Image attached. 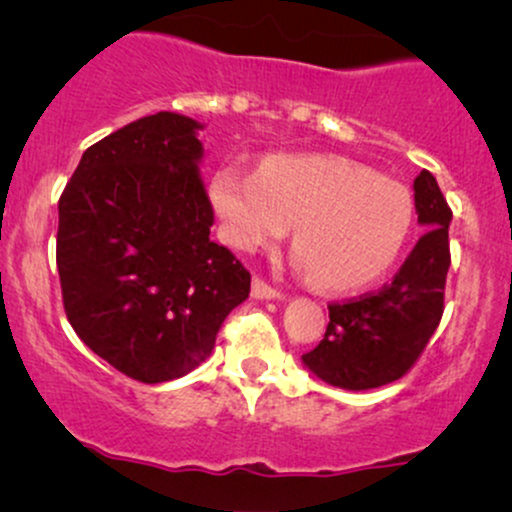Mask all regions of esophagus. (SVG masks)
I'll return each mask as SVG.
<instances>
[{
    "label": "esophagus",
    "instance_id": "obj_1",
    "mask_svg": "<svg viewBox=\"0 0 512 512\" xmlns=\"http://www.w3.org/2000/svg\"><path fill=\"white\" fill-rule=\"evenodd\" d=\"M252 298H281V291H276L274 286H269L267 281L255 276L252 279Z\"/></svg>",
    "mask_w": 512,
    "mask_h": 512
}]
</instances>
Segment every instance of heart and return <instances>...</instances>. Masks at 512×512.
Returning a JSON list of instances; mask_svg holds the SVG:
<instances>
[{
	"label": "heart",
	"mask_w": 512,
	"mask_h": 512,
	"mask_svg": "<svg viewBox=\"0 0 512 512\" xmlns=\"http://www.w3.org/2000/svg\"><path fill=\"white\" fill-rule=\"evenodd\" d=\"M209 199L223 240L240 252L269 248L293 226L296 260L325 291H354L380 279L414 223L402 182L325 154L267 156L255 175L219 168Z\"/></svg>",
	"instance_id": "b5f03b06"
}]
</instances>
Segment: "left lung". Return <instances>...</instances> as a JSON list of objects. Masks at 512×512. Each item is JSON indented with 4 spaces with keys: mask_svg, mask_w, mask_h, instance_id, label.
I'll return each instance as SVG.
<instances>
[{
    "mask_svg": "<svg viewBox=\"0 0 512 512\" xmlns=\"http://www.w3.org/2000/svg\"><path fill=\"white\" fill-rule=\"evenodd\" d=\"M414 207L424 236L380 291L330 303L325 339L303 354L320 380L344 390H373L407 375L424 354L445 308L452 211L436 178L421 170Z\"/></svg>",
    "mask_w": 512,
    "mask_h": 512,
    "instance_id": "8db88e82",
    "label": "left lung"
}]
</instances>
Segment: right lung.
<instances>
[{
    "label": "right lung",
    "instance_id": "right-lung-1",
    "mask_svg": "<svg viewBox=\"0 0 512 512\" xmlns=\"http://www.w3.org/2000/svg\"><path fill=\"white\" fill-rule=\"evenodd\" d=\"M197 120L156 113L88 146L60 197L57 272L69 325L139 383L211 354L250 272L209 238Z\"/></svg>",
    "mask_w": 512,
    "mask_h": 512
}]
</instances>
